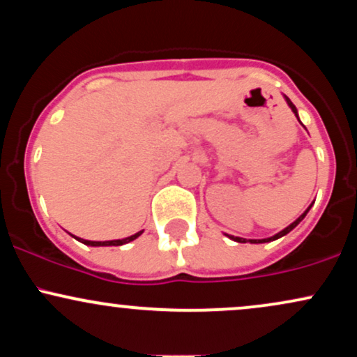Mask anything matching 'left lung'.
I'll use <instances>...</instances> for the list:
<instances>
[{"label": "left lung", "instance_id": "8db88e82", "mask_svg": "<svg viewBox=\"0 0 357 357\" xmlns=\"http://www.w3.org/2000/svg\"><path fill=\"white\" fill-rule=\"evenodd\" d=\"M284 99H285V102H287V105H289V107L292 109V112L296 114V117L298 119V114H297V109H296V105H294L292 102H290V99H289V97H287V96H284ZM298 122H301V121H298ZM312 204H314V203H312ZM312 204H309V208H307V210H305L304 213H302V215L298 216V218H297L296 221H294V223H290L289 227L284 228V230H282V231H278V233H275V235H273V236H268V238H261V240H252V238H250V240H247V238H240V236L227 235V233H225V235H227L228 238L233 240V241H238V243H248V241H250V243H268V241H273V240H278V238H282V236H285L287 233H290V231H292L294 228H296L297 225L301 223V221L305 218V215H307V213H309L310 208H312Z\"/></svg>", "mask_w": 357, "mask_h": 357}]
</instances>
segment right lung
Wrapping results in <instances>:
<instances>
[{
  "label": "right lung",
  "instance_id": "add662e5",
  "mask_svg": "<svg viewBox=\"0 0 357 357\" xmlns=\"http://www.w3.org/2000/svg\"><path fill=\"white\" fill-rule=\"evenodd\" d=\"M142 231H144V230H142ZM142 231L134 233V235L127 236V238H121V240H107V241H92V240H84V238H79V236H75V235H72V236H73V238H75V240L82 241V243H84V245H89V247H119V245H126V243H129V241L136 240L137 236H141V235H142Z\"/></svg>",
  "mask_w": 357,
  "mask_h": 357
}]
</instances>
